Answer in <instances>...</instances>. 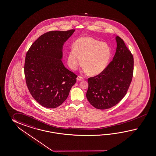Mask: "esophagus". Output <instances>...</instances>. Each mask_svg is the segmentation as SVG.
<instances>
[{"label": "esophagus", "instance_id": "34e87169", "mask_svg": "<svg viewBox=\"0 0 156 156\" xmlns=\"http://www.w3.org/2000/svg\"><path fill=\"white\" fill-rule=\"evenodd\" d=\"M76 80H78V81H80V80H83V77H82V76H77V78H76Z\"/></svg>", "mask_w": 156, "mask_h": 156}]
</instances>
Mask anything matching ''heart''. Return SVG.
<instances>
[{"instance_id":"heart-1","label":"heart","mask_w":156,"mask_h":156,"mask_svg":"<svg viewBox=\"0 0 156 156\" xmlns=\"http://www.w3.org/2000/svg\"><path fill=\"white\" fill-rule=\"evenodd\" d=\"M112 51L105 42L90 37L76 40L69 52L68 62L70 68L76 69L82 58L84 70L92 76H97L106 69L110 60Z\"/></svg>"}]
</instances>
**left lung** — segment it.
Instances as JSON below:
<instances>
[{
	"mask_svg": "<svg viewBox=\"0 0 156 156\" xmlns=\"http://www.w3.org/2000/svg\"><path fill=\"white\" fill-rule=\"evenodd\" d=\"M117 49L113 60L99 75L88 79L86 97L98 109L117 104L125 96L133 76V57L123 39L116 36Z\"/></svg>",
	"mask_w": 156,
	"mask_h": 156,
	"instance_id": "1",
	"label": "left lung"
}]
</instances>
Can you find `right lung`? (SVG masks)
<instances>
[{"label": "right lung", "mask_w": 156, "mask_h": 156, "mask_svg": "<svg viewBox=\"0 0 156 156\" xmlns=\"http://www.w3.org/2000/svg\"><path fill=\"white\" fill-rule=\"evenodd\" d=\"M75 30L42 35L27 52L24 73L33 98L42 106L55 108L67 99L77 76L63 64L62 47Z\"/></svg>", "instance_id": "add662e5"}]
</instances>
